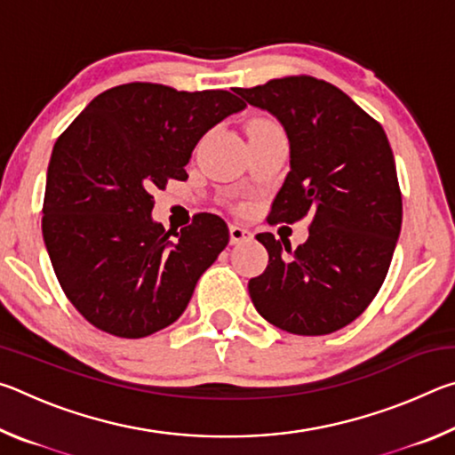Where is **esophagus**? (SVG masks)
I'll use <instances>...</instances> for the list:
<instances>
[{"mask_svg":"<svg viewBox=\"0 0 455 455\" xmlns=\"http://www.w3.org/2000/svg\"><path fill=\"white\" fill-rule=\"evenodd\" d=\"M252 238V233L251 228H246L243 225H230V243L233 244H238V243H244V241H251Z\"/></svg>","mask_w":455,"mask_h":455,"instance_id":"1","label":"esophagus"}]
</instances>
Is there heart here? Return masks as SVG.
Segmentation results:
<instances>
[{
  "mask_svg": "<svg viewBox=\"0 0 455 455\" xmlns=\"http://www.w3.org/2000/svg\"><path fill=\"white\" fill-rule=\"evenodd\" d=\"M273 126H276L275 122H271V120H255L252 122V124L249 126V132L251 130H259V128H273Z\"/></svg>",
  "mask_w": 455,
  "mask_h": 455,
  "instance_id": "1",
  "label": "heart"
}]
</instances>
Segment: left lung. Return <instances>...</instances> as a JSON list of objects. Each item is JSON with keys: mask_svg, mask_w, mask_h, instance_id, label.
<instances>
[{"mask_svg": "<svg viewBox=\"0 0 455 455\" xmlns=\"http://www.w3.org/2000/svg\"><path fill=\"white\" fill-rule=\"evenodd\" d=\"M235 92L273 114L289 138L291 171L268 222L292 225L311 214L309 238L295 251L284 238L257 235L268 265L249 281L252 305L289 333H333L373 301L402 230L387 136L345 92L311 76Z\"/></svg>", "mask_w": 455, "mask_h": 455, "instance_id": "1", "label": "left lung"}]
</instances>
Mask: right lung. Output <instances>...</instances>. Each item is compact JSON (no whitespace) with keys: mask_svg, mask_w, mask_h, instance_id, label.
<instances>
[{"mask_svg":"<svg viewBox=\"0 0 455 455\" xmlns=\"http://www.w3.org/2000/svg\"><path fill=\"white\" fill-rule=\"evenodd\" d=\"M244 108L227 90L132 82L96 96L58 138L42 233L61 289L92 325L140 339L187 309L228 244V227L200 212L171 237L152 220L150 190L187 180L200 138Z\"/></svg>","mask_w":455,"mask_h":455,"instance_id":"1","label":"right lung"}]
</instances>
